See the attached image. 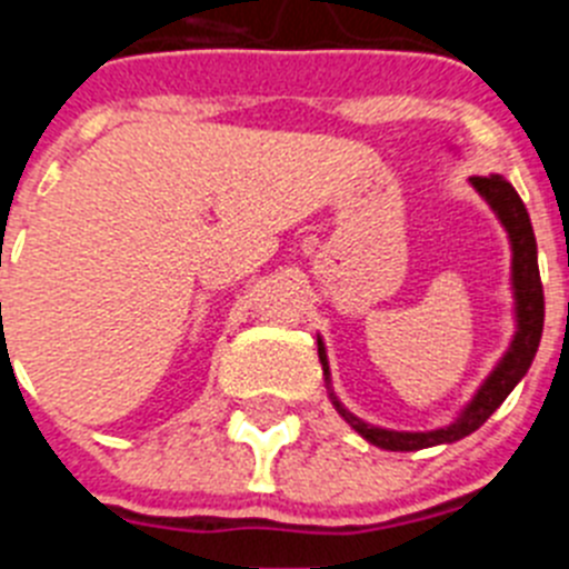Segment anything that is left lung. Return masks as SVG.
<instances>
[{
  "mask_svg": "<svg viewBox=\"0 0 569 569\" xmlns=\"http://www.w3.org/2000/svg\"><path fill=\"white\" fill-rule=\"evenodd\" d=\"M472 188L479 190L487 199L501 224L510 233L512 244V290H516V316H519V330L512 339L510 350L499 367L492 370L490 379L481 385L476 399L465 407V413L453 421L450 427L441 430H430V433H399V430H381V427L367 425V421L356 419L353 413H347L345 407L336 401L333 405L345 421L353 427L356 433L365 436L370 445L385 447V450H425L433 445H447V441H459L470 436L472 430H479L487 419L501 407V401L510 396V390L525 379L530 370L536 350H539L541 330H545V288H541L539 276V256H536V236H532L530 216H527L525 202L519 199L516 188L501 176H472ZM319 359L328 376V356H325V345L319 339Z\"/></svg>",
  "mask_w": 569,
  "mask_h": 569,
  "instance_id": "1",
  "label": "left lung"
}]
</instances>
